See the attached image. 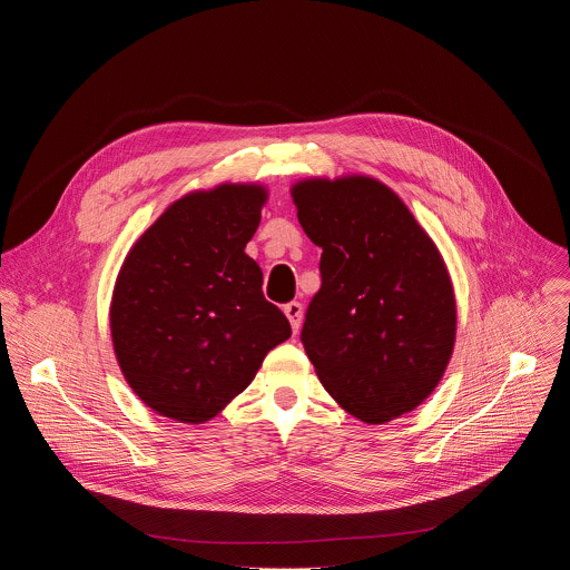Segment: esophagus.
<instances>
[{"label": "esophagus", "mask_w": 570, "mask_h": 570, "mask_svg": "<svg viewBox=\"0 0 570 570\" xmlns=\"http://www.w3.org/2000/svg\"><path fill=\"white\" fill-rule=\"evenodd\" d=\"M284 313H286V317L291 322L293 334H297L299 332V324H302V313H304L302 304L299 302H288V304H284Z\"/></svg>", "instance_id": "34e87169"}]
</instances>
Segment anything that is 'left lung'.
<instances>
[{
  "label": "left lung",
  "instance_id": "1",
  "mask_svg": "<svg viewBox=\"0 0 570 570\" xmlns=\"http://www.w3.org/2000/svg\"><path fill=\"white\" fill-rule=\"evenodd\" d=\"M293 200L322 248V286L299 334L320 383L367 424L415 411L455 341L453 286L435 243L372 178L304 180Z\"/></svg>",
  "mask_w": 570,
  "mask_h": 570
}]
</instances>
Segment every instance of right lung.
I'll return each instance as SVG.
<instances>
[{
  "mask_svg": "<svg viewBox=\"0 0 570 570\" xmlns=\"http://www.w3.org/2000/svg\"><path fill=\"white\" fill-rule=\"evenodd\" d=\"M266 191L220 185L176 200L135 243L117 277L110 330L119 367L159 415L203 424L246 390L291 338L246 253Z\"/></svg>",
  "mask_w": 570,
  "mask_h": 570,
  "instance_id": "right-lung-1",
  "label": "right lung"
}]
</instances>
